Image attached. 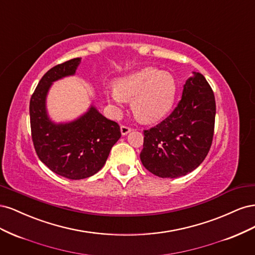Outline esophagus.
I'll return each mask as SVG.
<instances>
[{"mask_svg": "<svg viewBox=\"0 0 255 255\" xmlns=\"http://www.w3.org/2000/svg\"><path fill=\"white\" fill-rule=\"evenodd\" d=\"M120 129H121V134H122V135H127V134H128V133H129L130 130H132L133 128H129V127H128V126H121Z\"/></svg>", "mask_w": 255, "mask_h": 255, "instance_id": "obj_1", "label": "esophagus"}]
</instances>
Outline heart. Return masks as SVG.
I'll list each match as a JSON object with an SVG mask.
<instances>
[{"label":"heart","instance_id":"b5f03b06","mask_svg":"<svg viewBox=\"0 0 255 255\" xmlns=\"http://www.w3.org/2000/svg\"><path fill=\"white\" fill-rule=\"evenodd\" d=\"M176 85L171 74L155 68H144L117 80L107 98L120 103L132 101V111L142 122H155L170 110Z\"/></svg>","mask_w":255,"mask_h":255}]
</instances>
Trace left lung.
Segmentation results:
<instances>
[{"mask_svg": "<svg viewBox=\"0 0 255 255\" xmlns=\"http://www.w3.org/2000/svg\"><path fill=\"white\" fill-rule=\"evenodd\" d=\"M216 102L210 84L195 72L184 85L172 113L155 127L143 129L141 163L159 177L182 176L202 163L211 149Z\"/></svg>", "mask_w": 255, "mask_h": 255, "instance_id": "1", "label": "left lung"}]
</instances>
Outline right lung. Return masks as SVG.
Wrapping results in <instances>:
<instances>
[{"mask_svg": "<svg viewBox=\"0 0 255 255\" xmlns=\"http://www.w3.org/2000/svg\"><path fill=\"white\" fill-rule=\"evenodd\" d=\"M81 57L51 68L38 83L29 101L32 140L38 157L53 172L70 180H82L102 169L112 146L121 137L117 122L105 118L95 107L66 125H54L45 113L50 85L75 73Z\"/></svg>", "mask_w": 255, "mask_h": 255, "instance_id": "1", "label": "right lung"}]
</instances>
